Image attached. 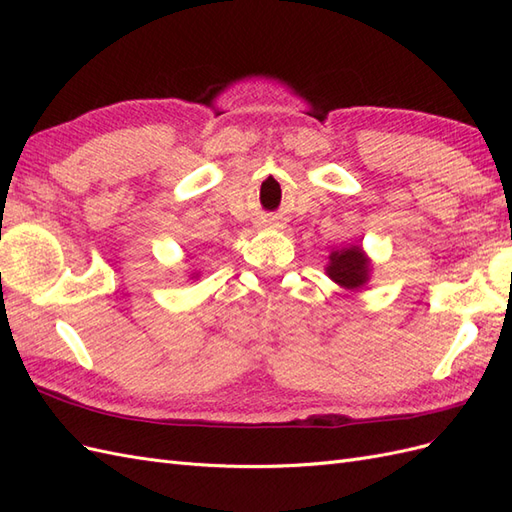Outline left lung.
Wrapping results in <instances>:
<instances>
[{"label":"left lung","instance_id":"obj_1","mask_svg":"<svg viewBox=\"0 0 512 512\" xmlns=\"http://www.w3.org/2000/svg\"><path fill=\"white\" fill-rule=\"evenodd\" d=\"M367 271L369 262L361 247H348L344 252H333L331 265L327 267L331 280L348 290L361 288L367 282Z\"/></svg>","mask_w":512,"mask_h":512}]
</instances>
